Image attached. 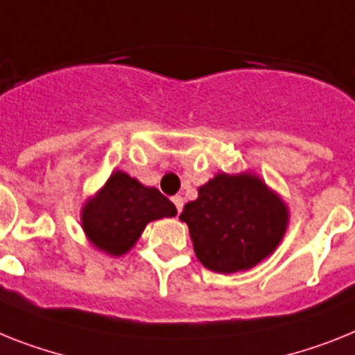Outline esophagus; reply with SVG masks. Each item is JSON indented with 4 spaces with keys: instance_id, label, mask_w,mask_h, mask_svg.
Here are the masks:
<instances>
[{
    "instance_id": "1",
    "label": "esophagus",
    "mask_w": 355,
    "mask_h": 355,
    "mask_svg": "<svg viewBox=\"0 0 355 355\" xmlns=\"http://www.w3.org/2000/svg\"><path fill=\"white\" fill-rule=\"evenodd\" d=\"M171 200H173V204H175V207H177L178 213H180V211H182V207H184V198H182V196H178V195L173 196Z\"/></svg>"
}]
</instances>
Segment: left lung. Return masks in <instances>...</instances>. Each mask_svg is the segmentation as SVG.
Segmentation results:
<instances>
[{
  "label": "left lung",
  "instance_id": "left-lung-1",
  "mask_svg": "<svg viewBox=\"0 0 355 355\" xmlns=\"http://www.w3.org/2000/svg\"><path fill=\"white\" fill-rule=\"evenodd\" d=\"M288 216L284 198L249 171L216 173L180 213L198 261L220 274L249 270L272 254Z\"/></svg>",
  "mask_w": 355,
  "mask_h": 355
}]
</instances>
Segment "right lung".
Here are the masks:
<instances>
[{"label":"right lung","mask_w":355,"mask_h":355,"mask_svg":"<svg viewBox=\"0 0 355 355\" xmlns=\"http://www.w3.org/2000/svg\"><path fill=\"white\" fill-rule=\"evenodd\" d=\"M175 214V204L157 187L144 186L117 169L85 202L81 227L95 249L110 256H122L135 247L148 223Z\"/></svg>","instance_id":"obj_1"}]
</instances>
